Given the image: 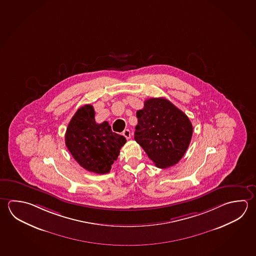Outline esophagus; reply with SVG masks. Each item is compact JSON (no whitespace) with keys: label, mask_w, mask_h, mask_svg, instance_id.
I'll list each match as a JSON object with an SVG mask.
<instances>
[{"label":"esophagus","mask_w":256,"mask_h":256,"mask_svg":"<svg viewBox=\"0 0 256 256\" xmlns=\"http://www.w3.org/2000/svg\"><path fill=\"white\" fill-rule=\"evenodd\" d=\"M122 135H124L127 140L130 139V136H132V135H130V130H128V129H126V130L122 132Z\"/></svg>","instance_id":"obj_1"}]
</instances>
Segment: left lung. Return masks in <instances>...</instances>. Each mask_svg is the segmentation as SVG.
Instances as JSON below:
<instances>
[{
	"label": "left lung",
	"instance_id": "1",
	"mask_svg": "<svg viewBox=\"0 0 256 256\" xmlns=\"http://www.w3.org/2000/svg\"><path fill=\"white\" fill-rule=\"evenodd\" d=\"M134 139L156 167L177 164L190 142L193 126L188 117L165 98H150L136 112Z\"/></svg>",
	"mask_w": 256,
	"mask_h": 256
}]
</instances>
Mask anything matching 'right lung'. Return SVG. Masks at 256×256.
I'll return each mask as SVG.
<instances>
[{
  "label": "right lung",
  "mask_w": 256,
  "mask_h": 256,
  "mask_svg": "<svg viewBox=\"0 0 256 256\" xmlns=\"http://www.w3.org/2000/svg\"><path fill=\"white\" fill-rule=\"evenodd\" d=\"M66 146L81 167L106 174L126 142L122 135L112 130L108 122L96 124L91 104L81 106L70 120L65 135Z\"/></svg>",
  "instance_id": "obj_1"
}]
</instances>
